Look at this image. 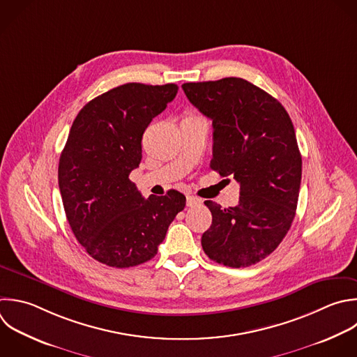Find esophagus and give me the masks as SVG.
<instances>
[{
	"label": "esophagus",
	"mask_w": 357,
	"mask_h": 357,
	"mask_svg": "<svg viewBox=\"0 0 357 357\" xmlns=\"http://www.w3.org/2000/svg\"><path fill=\"white\" fill-rule=\"evenodd\" d=\"M201 204H202V199L192 197V195H187V206H197Z\"/></svg>",
	"instance_id": "1"
}]
</instances>
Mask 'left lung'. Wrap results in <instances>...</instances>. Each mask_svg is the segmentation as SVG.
<instances>
[{
    "mask_svg": "<svg viewBox=\"0 0 357 357\" xmlns=\"http://www.w3.org/2000/svg\"><path fill=\"white\" fill-rule=\"evenodd\" d=\"M181 88L212 120L211 169L240 184L236 206L205 201L212 225L202 234V248L225 266L254 265L275 251L296 215L301 155L293 123L275 98L241 78Z\"/></svg>",
    "mask_w": 357,
    "mask_h": 357,
    "instance_id": "obj_1",
    "label": "left lung"
}]
</instances>
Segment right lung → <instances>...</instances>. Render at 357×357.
<instances>
[{
	"label": "right lung",
	"mask_w": 357,
	"mask_h": 357,
	"mask_svg": "<svg viewBox=\"0 0 357 357\" xmlns=\"http://www.w3.org/2000/svg\"><path fill=\"white\" fill-rule=\"evenodd\" d=\"M178 86L126 84L86 103L59 163V185L74 236L96 261L130 268L152 259L185 197L170 190L144 198L130 180L142 135Z\"/></svg>",
	"instance_id": "obj_1"
}]
</instances>
